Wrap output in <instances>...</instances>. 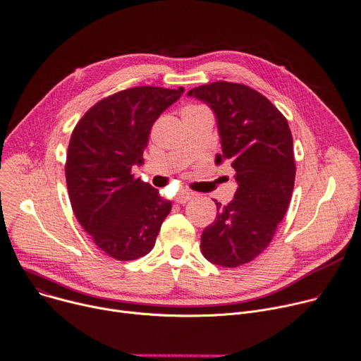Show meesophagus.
I'll list each match as a JSON object with an SVG mask.
<instances>
[{"instance_id":"esophagus-1","label":"esophagus","mask_w":361,"mask_h":361,"mask_svg":"<svg viewBox=\"0 0 361 361\" xmlns=\"http://www.w3.org/2000/svg\"><path fill=\"white\" fill-rule=\"evenodd\" d=\"M193 197H195V195L191 193V191H188V190H180L177 197H176V202H177V203H185V202H188L190 199H193Z\"/></svg>"}]
</instances>
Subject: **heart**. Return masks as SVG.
I'll use <instances>...</instances> for the list:
<instances>
[{
    "mask_svg": "<svg viewBox=\"0 0 361 361\" xmlns=\"http://www.w3.org/2000/svg\"><path fill=\"white\" fill-rule=\"evenodd\" d=\"M188 109H200V107H188Z\"/></svg>",
    "mask_w": 361,
    "mask_h": 361,
    "instance_id": "b5f03b06",
    "label": "heart"
}]
</instances>
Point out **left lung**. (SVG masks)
Instances as JSON below:
<instances>
[{
    "mask_svg": "<svg viewBox=\"0 0 361 361\" xmlns=\"http://www.w3.org/2000/svg\"><path fill=\"white\" fill-rule=\"evenodd\" d=\"M187 95L214 113L222 145L216 162L231 159L238 183L229 204L214 200L218 213L202 233V254L216 266H243L267 248L289 207L296 176L292 132L270 100L247 85L218 81Z\"/></svg>",
    "mask_w": 361,
    "mask_h": 361,
    "instance_id": "8db88e82",
    "label": "left lung"
}]
</instances>
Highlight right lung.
Returning a JSON list of instances; mask_svg holds the SVG:
<instances>
[{
    "label": "right lung",
    "instance_id": "add662e5",
    "mask_svg": "<svg viewBox=\"0 0 361 361\" xmlns=\"http://www.w3.org/2000/svg\"><path fill=\"white\" fill-rule=\"evenodd\" d=\"M184 88L135 87L92 106L71 135L66 187L78 222L107 255L130 261L155 245L171 202L135 178L155 120Z\"/></svg>",
    "mask_w": 361,
    "mask_h": 361
}]
</instances>
